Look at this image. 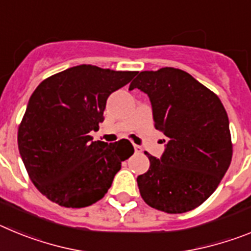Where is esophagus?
<instances>
[{
  "instance_id": "obj_1",
  "label": "esophagus",
  "mask_w": 251,
  "mask_h": 251,
  "mask_svg": "<svg viewBox=\"0 0 251 251\" xmlns=\"http://www.w3.org/2000/svg\"><path fill=\"white\" fill-rule=\"evenodd\" d=\"M134 152H136V153H141L142 152V147H141V146L134 145Z\"/></svg>"
}]
</instances>
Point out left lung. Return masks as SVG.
Listing matches in <instances>:
<instances>
[{"label":"left lung","instance_id":"obj_1","mask_svg":"<svg viewBox=\"0 0 251 251\" xmlns=\"http://www.w3.org/2000/svg\"><path fill=\"white\" fill-rule=\"evenodd\" d=\"M150 97L154 127L168 138L161 159L137 177L142 199L151 207L182 214L214 194L232 158L229 118L214 92L181 69L141 72L129 89Z\"/></svg>","mask_w":251,"mask_h":251}]
</instances>
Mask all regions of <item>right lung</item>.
Segmentation results:
<instances>
[{"label":"right lung","mask_w":251,"mask_h":251,"mask_svg":"<svg viewBox=\"0 0 251 251\" xmlns=\"http://www.w3.org/2000/svg\"><path fill=\"white\" fill-rule=\"evenodd\" d=\"M138 72L77 65L51 75L30 97L17 132L28 177L44 196L64 207L103 199L122 162L134 152L128 139L93 142L106 99Z\"/></svg>","instance_id":"right-lung-1"}]
</instances>
